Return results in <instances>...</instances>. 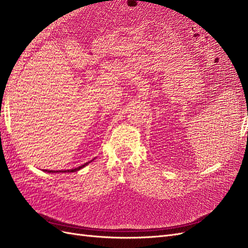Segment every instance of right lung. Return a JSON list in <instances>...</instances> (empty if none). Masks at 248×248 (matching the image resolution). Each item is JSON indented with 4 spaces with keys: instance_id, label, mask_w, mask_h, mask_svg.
Here are the masks:
<instances>
[{
    "instance_id": "right-lung-1",
    "label": "right lung",
    "mask_w": 248,
    "mask_h": 248,
    "mask_svg": "<svg viewBox=\"0 0 248 248\" xmlns=\"http://www.w3.org/2000/svg\"><path fill=\"white\" fill-rule=\"evenodd\" d=\"M92 161V160H91ZM91 161H89V162H86L85 164H82V166H80V167H78V168H76V169H72V170H61V171H63V172H73V171H78V170H79L80 169H82V168H85L88 163H90ZM46 171H47L46 170ZM47 172H59L58 170L57 171H54V170H48Z\"/></svg>"
}]
</instances>
